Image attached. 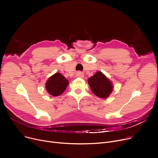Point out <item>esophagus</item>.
Wrapping results in <instances>:
<instances>
[{"label":"esophagus","mask_w":158,"mask_h":158,"mask_svg":"<svg viewBox=\"0 0 158 158\" xmlns=\"http://www.w3.org/2000/svg\"><path fill=\"white\" fill-rule=\"evenodd\" d=\"M76 76H77V77H81V78H83V77H84L83 73H81V72H78L77 73V74H76Z\"/></svg>","instance_id":"esophagus-1"}]
</instances>
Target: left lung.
Segmentation results:
<instances>
[{
	"instance_id": "1",
	"label": "left lung",
	"mask_w": 158,
	"mask_h": 158,
	"mask_svg": "<svg viewBox=\"0 0 158 158\" xmlns=\"http://www.w3.org/2000/svg\"><path fill=\"white\" fill-rule=\"evenodd\" d=\"M88 84L92 92L102 98H107L113 90L111 82L101 72H97L90 77L88 79Z\"/></svg>"
}]
</instances>
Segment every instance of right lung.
<instances>
[{
  "mask_svg": "<svg viewBox=\"0 0 158 158\" xmlns=\"http://www.w3.org/2000/svg\"><path fill=\"white\" fill-rule=\"evenodd\" d=\"M69 85V81L60 73H56L50 77L46 82L47 92L52 96L60 95Z\"/></svg>",
  "mask_w": 158,
  "mask_h": 158,
  "instance_id": "1",
  "label": "right lung"
}]
</instances>
